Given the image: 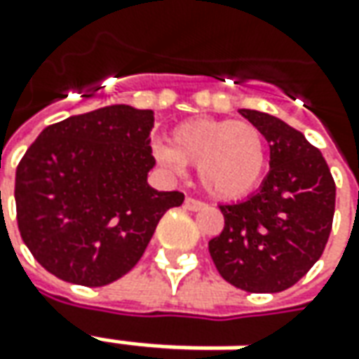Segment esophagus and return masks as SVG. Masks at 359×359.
I'll return each mask as SVG.
<instances>
[{
  "mask_svg": "<svg viewBox=\"0 0 359 359\" xmlns=\"http://www.w3.org/2000/svg\"><path fill=\"white\" fill-rule=\"evenodd\" d=\"M184 208L187 210H192V212H198V210H206L208 208V204L206 202H202V200H196V198H187L184 200Z\"/></svg>",
  "mask_w": 359,
  "mask_h": 359,
  "instance_id": "esophagus-1",
  "label": "esophagus"
}]
</instances>
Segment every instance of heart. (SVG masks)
Here are the masks:
<instances>
[{"mask_svg":"<svg viewBox=\"0 0 359 359\" xmlns=\"http://www.w3.org/2000/svg\"><path fill=\"white\" fill-rule=\"evenodd\" d=\"M155 157L172 170L198 167L204 190L220 200H238L262 182L267 141L250 121L190 118L170 131V145L155 143Z\"/></svg>","mask_w":359,"mask_h":359,"instance_id":"b5f03b06","label":"heart"}]
</instances>
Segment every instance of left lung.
Instances as JSON below:
<instances>
[{
  "instance_id": "obj_1",
  "label": "left lung",
  "mask_w": 359,
  "mask_h": 359,
  "mask_svg": "<svg viewBox=\"0 0 359 359\" xmlns=\"http://www.w3.org/2000/svg\"><path fill=\"white\" fill-rule=\"evenodd\" d=\"M269 143V175L238 204H222L224 230L208 241L222 277L248 292L292 287L320 259L332 230L336 184L323 153L275 116L240 109Z\"/></svg>"
}]
</instances>
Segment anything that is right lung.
<instances>
[{
  "mask_svg": "<svg viewBox=\"0 0 359 359\" xmlns=\"http://www.w3.org/2000/svg\"><path fill=\"white\" fill-rule=\"evenodd\" d=\"M153 111L126 104L53 123L15 172L17 226L55 277L104 287L135 267L179 190L149 187Z\"/></svg>",
  "mask_w": 359,
  "mask_h": 359,
  "instance_id": "1",
  "label": "right lung"
}]
</instances>
